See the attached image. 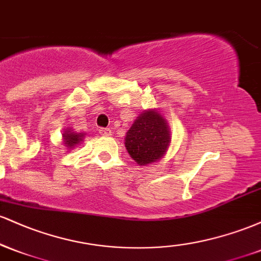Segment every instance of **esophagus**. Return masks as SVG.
<instances>
[{"mask_svg": "<svg viewBox=\"0 0 261 261\" xmlns=\"http://www.w3.org/2000/svg\"><path fill=\"white\" fill-rule=\"evenodd\" d=\"M99 134L101 135V136H109V135L112 134V130H110L109 127H100Z\"/></svg>", "mask_w": 261, "mask_h": 261, "instance_id": "1", "label": "esophagus"}]
</instances>
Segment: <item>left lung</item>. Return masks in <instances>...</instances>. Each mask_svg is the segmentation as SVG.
<instances>
[{
    "instance_id": "1",
    "label": "left lung",
    "mask_w": 261,
    "mask_h": 261,
    "mask_svg": "<svg viewBox=\"0 0 261 261\" xmlns=\"http://www.w3.org/2000/svg\"><path fill=\"white\" fill-rule=\"evenodd\" d=\"M169 128L154 110H147L137 118L127 131L125 146L128 154L140 166L158 161L169 146Z\"/></svg>"
}]
</instances>
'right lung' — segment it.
Listing matches in <instances>:
<instances>
[{
    "label": "right lung",
    "mask_w": 261,
    "mask_h": 261,
    "mask_svg": "<svg viewBox=\"0 0 261 261\" xmlns=\"http://www.w3.org/2000/svg\"><path fill=\"white\" fill-rule=\"evenodd\" d=\"M64 142L66 146H68V147H73L74 145H77V143L80 142V141H82V137L83 135L82 134H74V133H71V131H67V133L64 134Z\"/></svg>",
    "instance_id": "obj_1"
}]
</instances>
